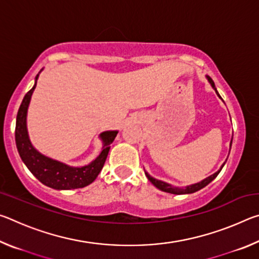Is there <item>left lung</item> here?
<instances>
[{
    "label": "left lung",
    "instance_id": "1",
    "mask_svg": "<svg viewBox=\"0 0 259 259\" xmlns=\"http://www.w3.org/2000/svg\"><path fill=\"white\" fill-rule=\"evenodd\" d=\"M207 77H208V81L210 82V84H211V87L213 88L214 91H216V94L219 96L218 91L216 90V87H214V83H213V81H212V78L209 77V76H207ZM219 97H221V96H219ZM221 98H222V97H221ZM232 138H233V137H232ZM231 145H232V142H231ZM230 150H231V148H230ZM224 164H225V163H224ZM224 164L222 165V168H223V166H224ZM222 168L219 169L217 172H214L213 175H211V176H209L208 178L203 179L202 182H200V183H198V184H194V185H190V186H187V187H182V188L174 187V186L169 185V184H166V183H164V182L157 181V179L151 177L150 175H148L147 172H145V175L147 176L148 181H150V182L153 184V185L156 186V187L159 188V190H161V191L166 192V193H172V194H190V193H194V192H196V191L201 190V188H203L204 186H207L210 182H212L213 179L218 176V174L221 172Z\"/></svg>",
    "mask_w": 259,
    "mask_h": 259
}]
</instances>
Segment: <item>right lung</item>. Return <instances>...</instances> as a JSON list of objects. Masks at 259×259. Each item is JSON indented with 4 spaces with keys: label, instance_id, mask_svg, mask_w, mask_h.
I'll list each match as a JSON object with an SVG mask.
<instances>
[{
    "label": "right lung",
    "instance_id": "1",
    "mask_svg": "<svg viewBox=\"0 0 259 259\" xmlns=\"http://www.w3.org/2000/svg\"><path fill=\"white\" fill-rule=\"evenodd\" d=\"M37 77L38 74L35 77L34 87L25 95L18 109V114H17L15 136L17 150L19 152L21 160L38 181L55 190H74V188H82L89 185L97 178L100 170L103 169L109 151V145L115 139L117 131H105L100 135V138L104 143L102 153L90 164L81 166V168H73V166L60 163L58 161L42 155L30 144L27 126H26L27 108L33 91L36 87Z\"/></svg>",
    "mask_w": 259,
    "mask_h": 259
}]
</instances>
